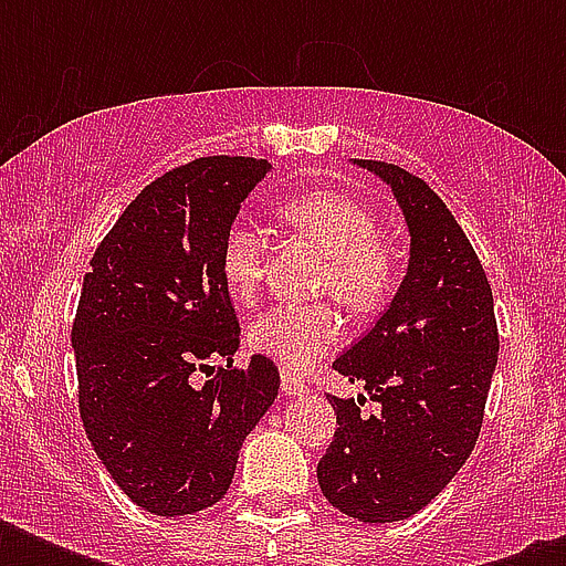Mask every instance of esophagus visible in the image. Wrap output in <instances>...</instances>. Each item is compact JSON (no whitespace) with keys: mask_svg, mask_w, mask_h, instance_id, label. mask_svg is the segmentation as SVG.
<instances>
[{"mask_svg":"<svg viewBox=\"0 0 566 566\" xmlns=\"http://www.w3.org/2000/svg\"><path fill=\"white\" fill-rule=\"evenodd\" d=\"M282 390L284 396H302L305 390H308V385H305L302 378L291 376V373H282Z\"/></svg>","mask_w":566,"mask_h":566,"instance_id":"1","label":"esophagus"}]
</instances>
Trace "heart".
Listing matches in <instances>:
<instances>
[{"instance_id":"obj_1","label":"heart","mask_w":566,"mask_h":566,"mask_svg":"<svg viewBox=\"0 0 566 566\" xmlns=\"http://www.w3.org/2000/svg\"><path fill=\"white\" fill-rule=\"evenodd\" d=\"M275 213L326 252L317 291L358 317L390 300L399 279L376 213L337 190H308L279 202ZM220 273L238 302H252L266 273V240L252 222L234 220L222 234ZM344 335L332 305H273L247 328V344L287 373H305Z\"/></svg>"}]
</instances>
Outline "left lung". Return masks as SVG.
I'll list each match as a JSON object with an SVG mask.
<instances>
[{"label": "left lung", "mask_w": 566, "mask_h": 566, "mask_svg": "<svg viewBox=\"0 0 566 566\" xmlns=\"http://www.w3.org/2000/svg\"><path fill=\"white\" fill-rule=\"evenodd\" d=\"M361 167L394 188L411 229V264L390 308L335 370L364 381V399L335 405L337 431L319 458V491L361 523H396L426 509L473 452L491 390L500 328L473 243L447 202L387 161Z\"/></svg>", "instance_id": "1"}]
</instances>
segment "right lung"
I'll return each mask as SVG.
<instances>
[{
    "label": "right lung",
    "instance_id": "1",
    "mask_svg": "<svg viewBox=\"0 0 566 566\" xmlns=\"http://www.w3.org/2000/svg\"><path fill=\"white\" fill-rule=\"evenodd\" d=\"M264 172L266 161L247 155L164 172L84 273L73 319L78 413L114 482L158 517L226 496L243 440L279 396L270 358L231 364L240 326L220 273L222 234Z\"/></svg>",
    "mask_w": 566,
    "mask_h": 566
}]
</instances>
